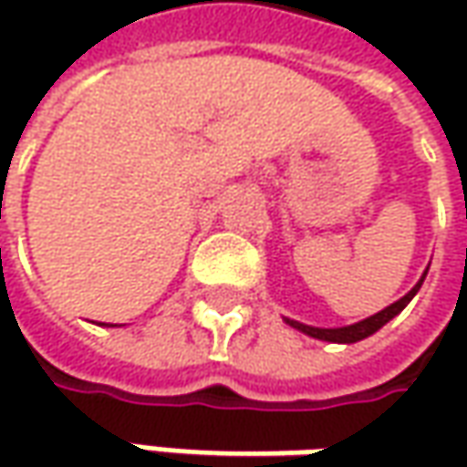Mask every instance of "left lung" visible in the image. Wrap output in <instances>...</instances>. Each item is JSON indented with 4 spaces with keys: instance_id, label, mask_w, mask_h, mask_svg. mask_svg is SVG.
<instances>
[{
    "instance_id": "1",
    "label": "left lung",
    "mask_w": 467,
    "mask_h": 467,
    "mask_svg": "<svg viewBox=\"0 0 467 467\" xmlns=\"http://www.w3.org/2000/svg\"><path fill=\"white\" fill-rule=\"evenodd\" d=\"M426 278V275H423ZM423 278L405 294L400 301H395V304H389L387 309L382 312H377L374 317H368L364 322H356V325H348V327H335V330H322V327H309V325H301V322H294V319H288V325L291 327H296V330L306 332V335H312V337H319V340H330V343H356V340H364L368 335H374V332L379 330V327H385L387 322L395 317V314H400L408 306V301L419 294V288H421Z\"/></svg>"
}]
</instances>
